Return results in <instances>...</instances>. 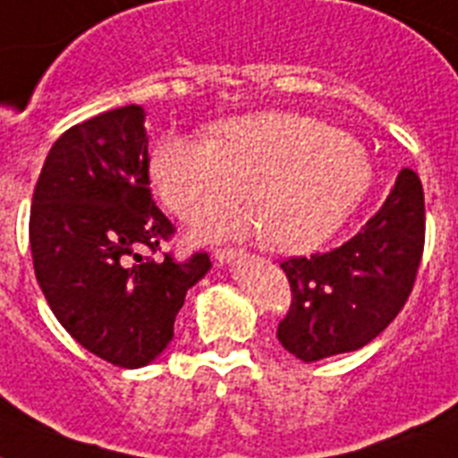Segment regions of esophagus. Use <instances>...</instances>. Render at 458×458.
<instances>
[{
    "label": "esophagus",
    "mask_w": 458,
    "mask_h": 458,
    "mask_svg": "<svg viewBox=\"0 0 458 458\" xmlns=\"http://www.w3.org/2000/svg\"><path fill=\"white\" fill-rule=\"evenodd\" d=\"M242 251H237V249H216V253H214V259H216V263H230V260L240 259Z\"/></svg>",
    "instance_id": "obj_1"
}]
</instances>
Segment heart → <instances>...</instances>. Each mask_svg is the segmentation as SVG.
Wrapping results in <instances>:
<instances>
[{
  "instance_id": "b5f03b06",
  "label": "heart",
  "mask_w": 458,
  "mask_h": 458,
  "mask_svg": "<svg viewBox=\"0 0 458 458\" xmlns=\"http://www.w3.org/2000/svg\"><path fill=\"white\" fill-rule=\"evenodd\" d=\"M157 195L183 221H202L244 195L249 214L207 237L259 233L282 251H310L333 237L370 191L372 167L347 132L291 111L218 123L214 137L167 134L151 156Z\"/></svg>"
}]
</instances>
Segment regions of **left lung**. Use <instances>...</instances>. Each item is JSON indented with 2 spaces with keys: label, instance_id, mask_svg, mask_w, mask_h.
Wrapping results in <instances>:
<instances>
[{
  "label": "left lung",
  "instance_id": "left-lung-1",
  "mask_svg": "<svg viewBox=\"0 0 458 458\" xmlns=\"http://www.w3.org/2000/svg\"><path fill=\"white\" fill-rule=\"evenodd\" d=\"M424 228L421 182L405 167L352 240L328 253L284 260L291 307L276 328L282 347L312 363L375 340L412 293Z\"/></svg>",
  "mask_w": 458,
  "mask_h": 458
}]
</instances>
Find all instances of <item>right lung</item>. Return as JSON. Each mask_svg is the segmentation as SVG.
Masks as SVG:
<instances>
[{"label":"right lung","mask_w":458,"mask_h":458,"mask_svg":"<svg viewBox=\"0 0 458 458\" xmlns=\"http://www.w3.org/2000/svg\"><path fill=\"white\" fill-rule=\"evenodd\" d=\"M144 109L121 106L69 128L46 156L30 211L34 275L81 347L118 368L148 366L174 337L205 251L148 253L174 235L148 191Z\"/></svg>","instance_id":"1"}]
</instances>
